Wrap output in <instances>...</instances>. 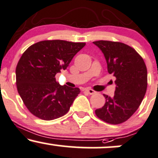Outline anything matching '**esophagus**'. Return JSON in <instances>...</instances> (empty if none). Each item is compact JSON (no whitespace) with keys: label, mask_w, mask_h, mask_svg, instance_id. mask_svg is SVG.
Listing matches in <instances>:
<instances>
[{"label":"esophagus","mask_w":158,"mask_h":158,"mask_svg":"<svg viewBox=\"0 0 158 158\" xmlns=\"http://www.w3.org/2000/svg\"><path fill=\"white\" fill-rule=\"evenodd\" d=\"M85 91H86L87 93L90 94V95L96 94L95 90H94L93 89H90V88H86V89H85Z\"/></svg>","instance_id":"1"}]
</instances>
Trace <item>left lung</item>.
<instances>
[{"mask_svg": "<svg viewBox=\"0 0 158 158\" xmlns=\"http://www.w3.org/2000/svg\"><path fill=\"white\" fill-rule=\"evenodd\" d=\"M106 59L108 72L115 77L113 97L104 94V106L95 110L98 118L117 125L126 122L142 102L147 89V68L134 48L118 41H97Z\"/></svg>", "mask_w": 158, "mask_h": 158, "instance_id": "1", "label": "left lung"}]
</instances>
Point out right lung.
I'll return each mask as SVG.
<instances>
[{
    "label": "right lung",
    "instance_id": "obj_1",
    "mask_svg": "<svg viewBox=\"0 0 158 158\" xmlns=\"http://www.w3.org/2000/svg\"><path fill=\"white\" fill-rule=\"evenodd\" d=\"M85 45L64 40H46L25 50L16 66V85L32 114L44 120H52L68 113L80 90L61 86L56 81V75L66 70Z\"/></svg>",
    "mask_w": 158,
    "mask_h": 158
}]
</instances>
